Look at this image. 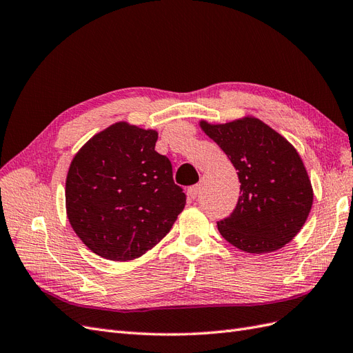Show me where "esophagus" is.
Returning <instances> with one entry per match:
<instances>
[{
  "instance_id": "esophagus-1",
  "label": "esophagus",
  "mask_w": 353,
  "mask_h": 353,
  "mask_svg": "<svg viewBox=\"0 0 353 353\" xmlns=\"http://www.w3.org/2000/svg\"><path fill=\"white\" fill-rule=\"evenodd\" d=\"M199 193H200V187H199V185L190 187L188 191H187V194H188V199H190V200H194V199L199 196Z\"/></svg>"
}]
</instances>
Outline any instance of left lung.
<instances>
[{
    "label": "left lung",
    "mask_w": 353,
    "mask_h": 353,
    "mask_svg": "<svg viewBox=\"0 0 353 353\" xmlns=\"http://www.w3.org/2000/svg\"><path fill=\"white\" fill-rule=\"evenodd\" d=\"M199 125L228 156L241 184L236 209L218 222L221 236L253 254L284 248L305 225L314 201L311 179L296 148L254 116Z\"/></svg>",
    "instance_id": "left-lung-1"
}]
</instances>
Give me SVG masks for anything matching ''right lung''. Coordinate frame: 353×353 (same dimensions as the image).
<instances>
[{
    "label": "right lung",
    "instance_id": "1",
    "mask_svg": "<svg viewBox=\"0 0 353 353\" xmlns=\"http://www.w3.org/2000/svg\"><path fill=\"white\" fill-rule=\"evenodd\" d=\"M157 131L116 122L73 156L66 213L73 231L104 259L126 262L153 249L185 206L172 165L154 150Z\"/></svg>",
    "mask_w": 353,
    "mask_h": 353
}]
</instances>
